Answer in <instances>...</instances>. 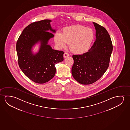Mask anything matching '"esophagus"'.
I'll return each mask as SVG.
<instances>
[{"mask_svg":"<svg viewBox=\"0 0 130 130\" xmlns=\"http://www.w3.org/2000/svg\"><path fill=\"white\" fill-rule=\"evenodd\" d=\"M69 55L68 53H65L64 54H63V57H64V58H67L69 56Z\"/></svg>","mask_w":130,"mask_h":130,"instance_id":"esophagus-1","label":"esophagus"}]
</instances>
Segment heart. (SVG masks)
Returning a JSON list of instances; mask_svg holds the SVG:
<instances>
[{
  "label": "heart",
  "mask_w": 130,
  "mask_h": 130,
  "mask_svg": "<svg viewBox=\"0 0 130 130\" xmlns=\"http://www.w3.org/2000/svg\"><path fill=\"white\" fill-rule=\"evenodd\" d=\"M94 38V31L91 28L77 25L63 28L62 34L54 35L55 44L59 48L65 47L69 43L70 50L76 54H82L88 51Z\"/></svg>",
  "instance_id": "1"
}]
</instances>
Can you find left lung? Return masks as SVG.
I'll list each match as a JSON object with an SVG mask.
<instances>
[{"instance_id":"1","label":"left lung","mask_w":130,"mask_h":130,"mask_svg":"<svg viewBox=\"0 0 130 130\" xmlns=\"http://www.w3.org/2000/svg\"><path fill=\"white\" fill-rule=\"evenodd\" d=\"M96 30V40L88 51L73 55L72 73L80 84L90 85L96 82L106 72L110 62L113 46L106 29L93 22Z\"/></svg>"}]
</instances>
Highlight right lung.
Instances as JSON below:
<instances>
[{"label": "right lung", "instance_id": "obj_1", "mask_svg": "<svg viewBox=\"0 0 130 130\" xmlns=\"http://www.w3.org/2000/svg\"><path fill=\"white\" fill-rule=\"evenodd\" d=\"M48 19L33 22L22 31L16 44L18 63L20 69L33 82L43 84L52 79L56 73L55 65L63 60L62 51L53 50L48 41L54 36L49 30L55 32ZM40 41L39 52L34 55L31 48Z\"/></svg>", "mask_w": 130, "mask_h": 130}]
</instances>
